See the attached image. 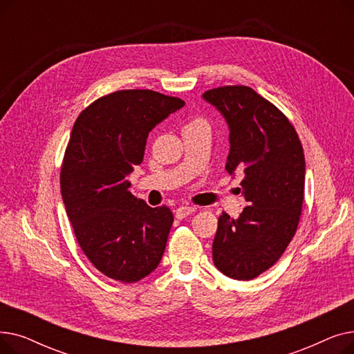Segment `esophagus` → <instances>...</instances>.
<instances>
[{"label":"esophagus","instance_id":"1","mask_svg":"<svg viewBox=\"0 0 354 354\" xmlns=\"http://www.w3.org/2000/svg\"><path fill=\"white\" fill-rule=\"evenodd\" d=\"M195 211H196V207H192V205H185V207H179V208L176 209L175 215H176V218H178V219H183V218H187L188 215L194 214Z\"/></svg>","mask_w":354,"mask_h":354}]
</instances>
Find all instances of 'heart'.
Instances as JSON below:
<instances>
[{
  "instance_id": "obj_1",
  "label": "heart",
  "mask_w": 354,
  "mask_h": 354,
  "mask_svg": "<svg viewBox=\"0 0 354 354\" xmlns=\"http://www.w3.org/2000/svg\"><path fill=\"white\" fill-rule=\"evenodd\" d=\"M195 122H198V120H195Z\"/></svg>"
}]
</instances>
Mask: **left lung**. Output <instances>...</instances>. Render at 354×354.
Masks as SVG:
<instances>
[{
    "mask_svg": "<svg viewBox=\"0 0 354 354\" xmlns=\"http://www.w3.org/2000/svg\"><path fill=\"white\" fill-rule=\"evenodd\" d=\"M230 126L225 169L244 172L250 203L236 219L222 212L212 244L215 267L234 280H252L271 268L299 227L306 160L294 126L283 111L248 86L203 93Z\"/></svg>",
    "mask_w": 354,
    "mask_h": 354,
    "instance_id": "left-lung-1",
    "label": "left lung"
}]
</instances>
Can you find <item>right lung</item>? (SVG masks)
<instances>
[{"mask_svg": "<svg viewBox=\"0 0 354 354\" xmlns=\"http://www.w3.org/2000/svg\"><path fill=\"white\" fill-rule=\"evenodd\" d=\"M153 90H119L74 122L60 172L62 196L77 243L106 277L136 283L160 263L172 211L151 208L127 189L151 130L183 107Z\"/></svg>", "mask_w": 354, "mask_h": 354, "instance_id": "1", "label": "right lung"}]
</instances>
